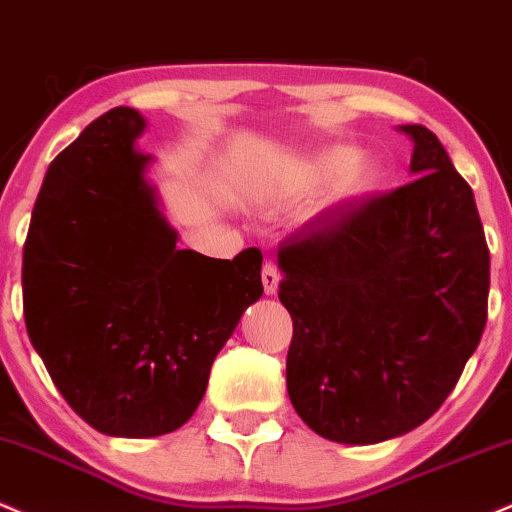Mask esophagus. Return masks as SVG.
<instances>
[{
	"label": "esophagus",
	"mask_w": 512,
	"mask_h": 512,
	"mask_svg": "<svg viewBox=\"0 0 512 512\" xmlns=\"http://www.w3.org/2000/svg\"><path fill=\"white\" fill-rule=\"evenodd\" d=\"M261 280H263V290H266V294H275V292H278V285H280V270H278V266H275L273 261H266V263H263Z\"/></svg>",
	"instance_id": "obj_1"
}]
</instances>
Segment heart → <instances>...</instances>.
<instances>
[{
  "label": "heart",
  "mask_w": 512,
  "mask_h": 512,
  "mask_svg": "<svg viewBox=\"0 0 512 512\" xmlns=\"http://www.w3.org/2000/svg\"><path fill=\"white\" fill-rule=\"evenodd\" d=\"M354 160H357V155L352 153L350 148H340V146H333V148H326V150H318V153L311 155L309 160H306L304 165V177L306 182L311 184H323V182H330V179L340 177V174L345 175L342 179V186H340V196L342 198H352V196H362L366 191L371 189V184H374V174L366 165H355L353 168ZM353 170L350 171L349 167Z\"/></svg>",
  "instance_id": "1"
}]
</instances>
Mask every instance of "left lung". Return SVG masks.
Wrapping results in <instances>:
<instances>
[{"label":"left lung","mask_w":512,"mask_h":512,"mask_svg":"<svg viewBox=\"0 0 512 512\" xmlns=\"http://www.w3.org/2000/svg\"><path fill=\"white\" fill-rule=\"evenodd\" d=\"M400 131L414 182L321 210L278 251L287 393L309 429L350 446L424 424L486 326L489 246L470 184L426 126Z\"/></svg>","instance_id":"obj_1"}]
</instances>
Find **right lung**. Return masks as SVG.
Instances as JSON below:
<instances>
[{
    "instance_id": "obj_1",
    "label": "right lung",
    "mask_w": 512,
    "mask_h": 512,
    "mask_svg": "<svg viewBox=\"0 0 512 512\" xmlns=\"http://www.w3.org/2000/svg\"><path fill=\"white\" fill-rule=\"evenodd\" d=\"M146 119L114 107L52 160L23 246V316L54 386L107 436L170 434L261 299V251L232 261L177 249L134 141Z\"/></svg>"
}]
</instances>
